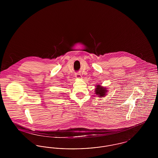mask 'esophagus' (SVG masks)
Masks as SVG:
<instances>
[{
  "label": "esophagus",
  "mask_w": 158,
  "mask_h": 158,
  "mask_svg": "<svg viewBox=\"0 0 158 158\" xmlns=\"http://www.w3.org/2000/svg\"><path fill=\"white\" fill-rule=\"evenodd\" d=\"M75 76L76 78H77V79H81V78H82V76H81V75L79 74V73H75Z\"/></svg>",
  "instance_id": "esophagus-1"
}]
</instances>
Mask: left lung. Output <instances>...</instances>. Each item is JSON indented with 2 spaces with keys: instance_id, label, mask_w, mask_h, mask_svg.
Masks as SVG:
<instances>
[{
  "instance_id": "1",
  "label": "left lung",
  "mask_w": 158,
  "mask_h": 158,
  "mask_svg": "<svg viewBox=\"0 0 158 158\" xmlns=\"http://www.w3.org/2000/svg\"><path fill=\"white\" fill-rule=\"evenodd\" d=\"M96 88L95 89V94L98 96L99 98H102L106 96L107 95L108 90L106 88V87L101 86V85H98L95 86Z\"/></svg>"
}]
</instances>
